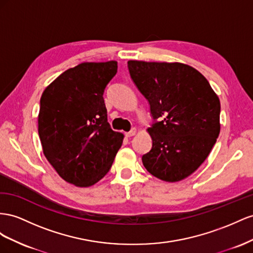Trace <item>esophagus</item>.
Returning <instances> with one entry per match:
<instances>
[{"label":"esophagus","instance_id":"34e87169","mask_svg":"<svg viewBox=\"0 0 253 253\" xmlns=\"http://www.w3.org/2000/svg\"><path fill=\"white\" fill-rule=\"evenodd\" d=\"M136 128H132L130 131L129 132H126V136H128V138H130V136H133V135H135V133H136Z\"/></svg>","mask_w":253,"mask_h":253}]
</instances>
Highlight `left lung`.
Wrapping results in <instances>:
<instances>
[{
	"mask_svg": "<svg viewBox=\"0 0 253 253\" xmlns=\"http://www.w3.org/2000/svg\"><path fill=\"white\" fill-rule=\"evenodd\" d=\"M128 70L159 121L147 129L153 147L143 155V165L163 181L185 179L205 162L218 138L217 94L189 64L129 60Z\"/></svg>",
	"mask_w": 253,
	"mask_h": 253,
	"instance_id": "8db88e82",
	"label": "left lung"
}]
</instances>
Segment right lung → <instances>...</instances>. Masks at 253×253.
I'll return each mask as SVG.
<instances>
[{
  "instance_id": "add662e5",
  "label": "right lung",
  "mask_w": 253,
  "mask_h": 253,
  "mask_svg": "<svg viewBox=\"0 0 253 253\" xmlns=\"http://www.w3.org/2000/svg\"><path fill=\"white\" fill-rule=\"evenodd\" d=\"M118 62H83L43 91L38 132L43 154L67 182L89 187L109 171L124 134L107 121L104 90Z\"/></svg>"
}]
</instances>
